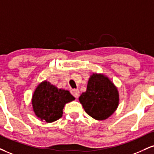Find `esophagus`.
<instances>
[{
  "label": "esophagus",
  "mask_w": 154,
  "mask_h": 154,
  "mask_svg": "<svg viewBox=\"0 0 154 154\" xmlns=\"http://www.w3.org/2000/svg\"><path fill=\"white\" fill-rule=\"evenodd\" d=\"M71 92H72V95H73L75 97H76V98L79 97V90H77V89H74V90H72Z\"/></svg>",
  "instance_id": "1"
}]
</instances>
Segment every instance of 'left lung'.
<instances>
[{
	"label": "left lung",
	"mask_w": 154,
	"mask_h": 154,
	"mask_svg": "<svg viewBox=\"0 0 154 154\" xmlns=\"http://www.w3.org/2000/svg\"><path fill=\"white\" fill-rule=\"evenodd\" d=\"M79 100L89 116L95 120H104L118 108L119 92L107 76L93 73L89 78L87 90L79 96Z\"/></svg>",
	"instance_id": "8db88e82"
}]
</instances>
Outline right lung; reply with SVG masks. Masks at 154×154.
Here are the masks:
<instances>
[{"label": "right lung", "mask_w": 154, "mask_h": 154, "mask_svg": "<svg viewBox=\"0 0 154 154\" xmlns=\"http://www.w3.org/2000/svg\"><path fill=\"white\" fill-rule=\"evenodd\" d=\"M75 100L68 90L58 89L45 80L35 90L31 104L35 115L41 120L52 123L62 117L64 105Z\"/></svg>", "instance_id": "obj_1"}]
</instances>
